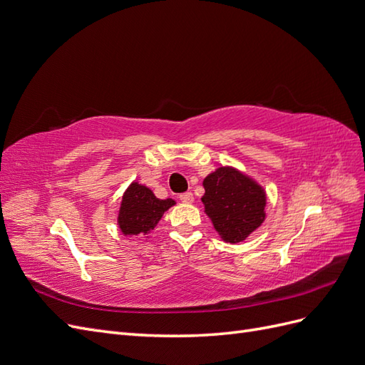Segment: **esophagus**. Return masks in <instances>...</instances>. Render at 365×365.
<instances>
[{
    "mask_svg": "<svg viewBox=\"0 0 365 365\" xmlns=\"http://www.w3.org/2000/svg\"><path fill=\"white\" fill-rule=\"evenodd\" d=\"M180 200H181V202H184V204H192V202L195 201V196H193L192 192H187V193L180 195Z\"/></svg>",
    "mask_w": 365,
    "mask_h": 365,
    "instance_id": "esophagus-1",
    "label": "esophagus"
}]
</instances>
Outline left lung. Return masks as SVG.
Returning a JSON list of instances; mask_svg holds the SVG:
<instances>
[{"label": "left lung", "mask_w": 365, "mask_h": 365, "mask_svg": "<svg viewBox=\"0 0 365 365\" xmlns=\"http://www.w3.org/2000/svg\"><path fill=\"white\" fill-rule=\"evenodd\" d=\"M202 185L204 212L222 240L239 244L263 224L267 192L251 176L220 165L205 176Z\"/></svg>", "instance_id": "left-lung-1"}]
</instances>
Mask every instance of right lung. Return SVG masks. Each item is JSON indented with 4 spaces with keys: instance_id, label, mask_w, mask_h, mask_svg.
Here are the masks:
<instances>
[{
    "instance_id": "right-lung-1",
    "label": "right lung",
    "mask_w": 365,
    "mask_h": 365,
    "mask_svg": "<svg viewBox=\"0 0 365 365\" xmlns=\"http://www.w3.org/2000/svg\"><path fill=\"white\" fill-rule=\"evenodd\" d=\"M175 204L172 197L158 200L149 187L138 181L130 182L121 196L117 216L118 228L125 236H148Z\"/></svg>"
}]
</instances>
